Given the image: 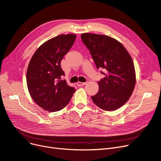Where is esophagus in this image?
I'll list each match as a JSON object with an SVG mask.
<instances>
[{
	"label": "esophagus",
	"instance_id": "34e87169",
	"mask_svg": "<svg viewBox=\"0 0 161 161\" xmlns=\"http://www.w3.org/2000/svg\"><path fill=\"white\" fill-rule=\"evenodd\" d=\"M86 82H79V81L76 82L77 86H83V85H86Z\"/></svg>",
	"mask_w": 161,
	"mask_h": 161
}]
</instances>
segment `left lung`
I'll use <instances>...</instances> for the list:
<instances>
[{"instance_id":"1","label":"left lung","mask_w":161,"mask_h":161,"mask_svg":"<svg viewBox=\"0 0 161 161\" xmlns=\"http://www.w3.org/2000/svg\"><path fill=\"white\" fill-rule=\"evenodd\" d=\"M82 41L90 51L97 69H105V76L98 82L99 91L92 96L94 103L105 111L119 109L127 102L136 85V72L128 52L115 39L85 33Z\"/></svg>"}]
</instances>
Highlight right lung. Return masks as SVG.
<instances>
[{
  "label": "right lung",
  "instance_id": "add662e5",
  "mask_svg": "<svg viewBox=\"0 0 161 161\" xmlns=\"http://www.w3.org/2000/svg\"><path fill=\"white\" fill-rule=\"evenodd\" d=\"M75 34L60 35L44 42L34 53L27 70L28 91L36 103L50 112L62 109L75 92L67 85L60 62L76 40Z\"/></svg>",
  "mask_w": 161,
  "mask_h": 161
}]
</instances>
